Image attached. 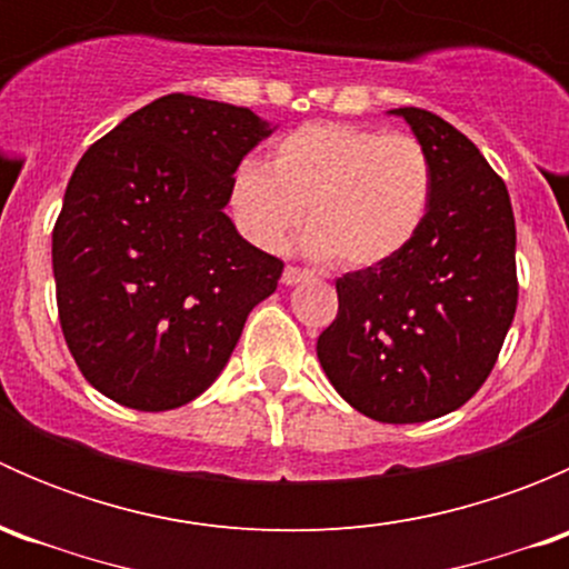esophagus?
<instances>
[{
	"label": "esophagus",
	"mask_w": 569,
	"mask_h": 569,
	"mask_svg": "<svg viewBox=\"0 0 569 569\" xmlns=\"http://www.w3.org/2000/svg\"><path fill=\"white\" fill-rule=\"evenodd\" d=\"M313 274L308 272V269H300V267H286L283 269V283L286 286H297L302 283V280H311Z\"/></svg>",
	"instance_id": "esophagus-1"
}]
</instances>
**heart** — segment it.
<instances>
[{
    "label": "heart",
    "instance_id": "1",
    "mask_svg": "<svg viewBox=\"0 0 569 569\" xmlns=\"http://www.w3.org/2000/svg\"><path fill=\"white\" fill-rule=\"evenodd\" d=\"M435 198V162L410 134L352 123H308L280 137L267 170L233 178L239 228L263 250H283L300 231L308 250L343 269H371L412 244Z\"/></svg>",
    "mask_w": 569,
    "mask_h": 569
}]
</instances>
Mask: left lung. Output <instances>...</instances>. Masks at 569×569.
<instances>
[{"instance_id": "8db88e82", "label": "left lung", "mask_w": 569, "mask_h": 569, "mask_svg": "<svg viewBox=\"0 0 569 569\" xmlns=\"http://www.w3.org/2000/svg\"><path fill=\"white\" fill-rule=\"evenodd\" d=\"M393 114L432 157V209L410 248L336 280L338 313L317 355L355 410L418 423L462 407L490 377L518 308V237L507 183L462 131L418 107Z\"/></svg>"}]
</instances>
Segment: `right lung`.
<instances>
[{"label":"right lung","instance_id":"obj_1","mask_svg":"<svg viewBox=\"0 0 569 569\" xmlns=\"http://www.w3.org/2000/svg\"><path fill=\"white\" fill-rule=\"evenodd\" d=\"M269 134L250 109L170 93L79 159L51 263L62 336L96 391L162 412L226 369L283 272L222 211L239 162Z\"/></svg>","mask_w":569,"mask_h":569}]
</instances>
